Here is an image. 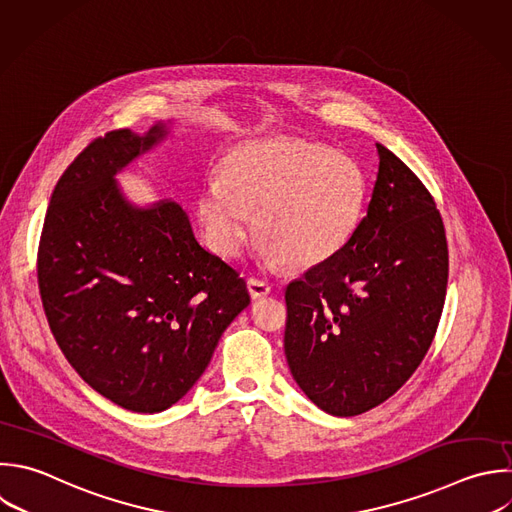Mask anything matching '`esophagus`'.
<instances>
[{
  "label": "esophagus",
  "mask_w": 512,
  "mask_h": 512,
  "mask_svg": "<svg viewBox=\"0 0 512 512\" xmlns=\"http://www.w3.org/2000/svg\"><path fill=\"white\" fill-rule=\"evenodd\" d=\"M248 292H250V296H252L254 300H258V298L268 296V294L272 292V286H270L268 282H264V280L250 278V280H248Z\"/></svg>",
  "instance_id": "obj_1"
}]
</instances>
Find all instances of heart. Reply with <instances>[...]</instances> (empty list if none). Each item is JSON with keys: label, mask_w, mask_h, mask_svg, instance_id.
I'll return each mask as SVG.
<instances>
[{"label": "heart", "mask_w": 512, "mask_h": 512, "mask_svg": "<svg viewBox=\"0 0 512 512\" xmlns=\"http://www.w3.org/2000/svg\"><path fill=\"white\" fill-rule=\"evenodd\" d=\"M364 202L366 180L350 158L284 138L230 152L222 174L200 190L198 218L208 246L222 256H240L258 224L268 266L312 268L350 242Z\"/></svg>", "instance_id": "heart-1"}]
</instances>
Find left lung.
<instances>
[{
	"label": "left lung",
	"mask_w": 512,
	"mask_h": 512,
	"mask_svg": "<svg viewBox=\"0 0 512 512\" xmlns=\"http://www.w3.org/2000/svg\"><path fill=\"white\" fill-rule=\"evenodd\" d=\"M378 174L350 242L286 288L284 352L302 392L332 416L362 414L418 368L436 334L448 248L436 204L376 144Z\"/></svg>",
	"instance_id": "left-lung-1"
}]
</instances>
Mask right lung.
Listing matches in <instances>:
<instances>
[{"mask_svg": "<svg viewBox=\"0 0 512 512\" xmlns=\"http://www.w3.org/2000/svg\"><path fill=\"white\" fill-rule=\"evenodd\" d=\"M114 130L58 180L38 250L42 304L74 370L132 412H162L204 374L220 336L250 304L244 278L202 248L174 200L130 202L116 182L158 146Z\"/></svg>", "mask_w": 512, "mask_h": 512, "instance_id": "add662e5", "label": "right lung"}]
</instances>
